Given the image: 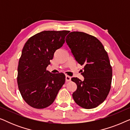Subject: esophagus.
Segmentation results:
<instances>
[{
    "mask_svg": "<svg viewBox=\"0 0 130 130\" xmlns=\"http://www.w3.org/2000/svg\"><path fill=\"white\" fill-rule=\"evenodd\" d=\"M65 79H66V82H70L71 80V77L69 76H67V75L66 76Z\"/></svg>",
    "mask_w": 130,
    "mask_h": 130,
    "instance_id": "34e87169",
    "label": "esophagus"
}]
</instances>
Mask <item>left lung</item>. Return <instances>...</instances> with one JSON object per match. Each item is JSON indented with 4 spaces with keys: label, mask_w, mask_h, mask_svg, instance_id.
<instances>
[{
    "label": "left lung",
    "mask_w": 130,
    "mask_h": 130,
    "mask_svg": "<svg viewBox=\"0 0 130 130\" xmlns=\"http://www.w3.org/2000/svg\"><path fill=\"white\" fill-rule=\"evenodd\" d=\"M66 41L76 61L84 66L81 73L84 80L72 78L77 85L73 98L82 108L97 107L105 100L111 89L112 70L108 53L100 41L82 32H71Z\"/></svg>",
    "instance_id": "obj_1"
}]
</instances>
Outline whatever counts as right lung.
I'll return each mask as SVG.
<instances>
[{
    "instance_id": "obj_1",
    "label": "right lung",
    "mask_w": 130,
    "mask_h": 130,
    "mask_svg": "<svg viewBox=\"0 0 130 130\" xmlns=\"http://www.w3.org/2000/svg\"><path fill=\"white\" fill-rule=\"evenodd\" d=\"M69 32L42 31L25 44L19 60L17 82L23 99L32 107L42 109L50 105L64 84V74L51 73L46 68Z\"/></svg>"
}]
</instances>
